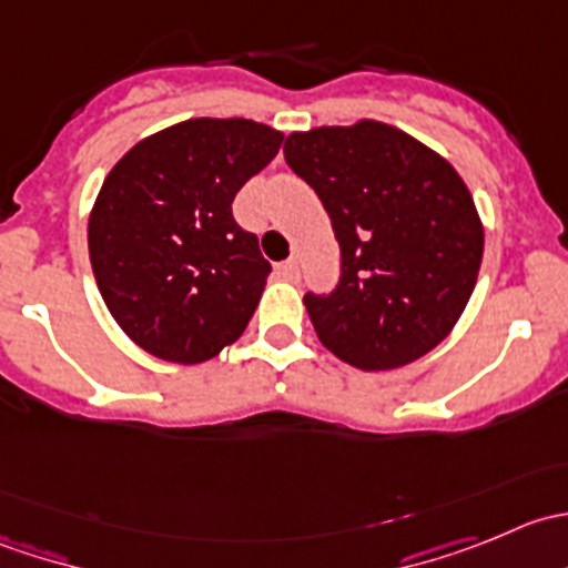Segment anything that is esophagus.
I'll return each instance as SVG.
<instances>
[{"mask_svg":"<svg viewBox=\"0 0 568 568\" xmlns=\"http://www.w3.org/2000/svg\"><path fill=\"white\" fill-rule=\"evenodd\" d=\"M274 272H277V277H283V280H300V263L283 261L274 266Z\"/></svg>","mask_w":568,"mask_h":568,"instance_id":"1","label":"esophagus"}]
</instances>
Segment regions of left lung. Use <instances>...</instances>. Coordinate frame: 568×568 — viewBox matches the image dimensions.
<instances>
[{
    "instance_id": "8db88e82",
    "label": "left lung",
    "mask_w": 568,
    "mask_h": 568,
    "mask_svg": "<svg viewBox=\"0 0 568 568\" xmlns=\"http://www.w3.org/2000/svg\"><path fill=\"white\" fill-rule=\"evenodd\" d=\"M283 153L341 244L335 291L305 294L318 341L363 371L432 352L467 307L484 257V227L459 173L376 120L296 131Z\"/></svg>"
}]
</instances>
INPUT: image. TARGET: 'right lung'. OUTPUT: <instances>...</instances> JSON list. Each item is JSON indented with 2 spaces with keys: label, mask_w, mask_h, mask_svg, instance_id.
<instances>
[{
  "label": "right lung",
  "mask_w": 568,
  "mask_h": 568,
  "mask_svg": "<svg viewBox=\"0 0 568 568\" xmlns=\"http://www.w3.org/2000/svg\"><path fill=\"white\" fill-rule=\"evenodd\" d=\"M283 145L244 118H197L136 142L106 175L88 227L109 313L148 354L194 365L250 324L268 266L233 197Z\"/></svg>",
  "instance_id": "1"
}]
</instances>
